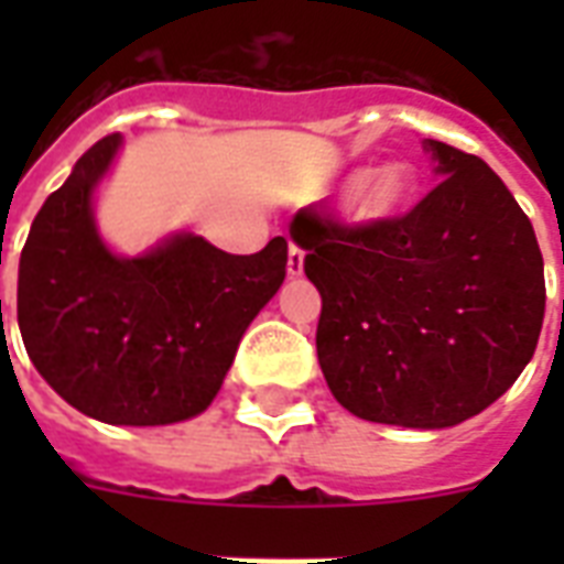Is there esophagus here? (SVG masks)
<instances>
[{
	"label": "esophagus",
	"mask_w": 564,
	"mask_h": 564,
	"mask_svg": "<svg viewBox=\"0 0 564 564\" xmlns=\"http://www.w3.org/2000/svg\"><path fill=\"white\" fill-rule=\"evenodd\" d=\"M286 272H290L292 278H299V274L304 272V251H301L295 242H290V254H286Z\"/></svg>",
	"instance_id": "1"
}]
</instances>
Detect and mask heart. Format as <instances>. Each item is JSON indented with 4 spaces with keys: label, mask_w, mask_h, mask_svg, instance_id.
<instances>
[{
    "label": "heart",
    "mask_w": 564,
    "mask_h": 564,
    "mask_svg": "<svg viewBox=\"0 0 564 564\" xmlns=\"http://www.w3.org/2000/svg\"><path fill=\"white\" fill-rule=\"evenodd\" d=\"M354 184L357 187L351 193V210L362 221L394 219L398 213L406 210V204L415 193V178H412L410 166H403V163H389L366 178H357Z\"/></svg>",
    "instance_id": "b5f03b06"
}]
</instances>
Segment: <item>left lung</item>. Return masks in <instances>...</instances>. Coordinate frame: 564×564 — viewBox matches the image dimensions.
<instances>
[{
  "mask_svg": "<svg viewBox=\"0 0 564 564\" xmlns=\"http://www.w3.org/2000/svg\"><path fill=\"white\" fill-rule=\"evenodd\" d=\"M442 175L410 213L343 225L325 204L292 239L322 295L318 366L357 419L454 427L530 362L544 322V263L507 184L468 152L424 140Z\"/></svg>",
  "mask_w": 564,
  "mask_h": 564,
  "instance_id": "1",
  "label": "left lung"
}]
</instances>
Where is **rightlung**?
<instances>
[{
    "label": "right lung",
    "instance_id": "obj_1",
    "mask_svg": "<svg viewBox=\"0 0 564 564\" xmlns=\"http://www.w3.org/2000/svg\"><path fill=\"white\" fill-rule=\"evenodd\" d=\"M119 143L108 134L84 152L31 221L17 322L34 369L66 403L105 424L154 427L210 406L246 327L281 290L286 239L228 254L178 234L143 257L110 254L93 189Z\"/></svg>",
    "mask_w": 564,
    "mask_h": 564
}]
</instances>
